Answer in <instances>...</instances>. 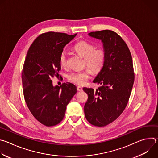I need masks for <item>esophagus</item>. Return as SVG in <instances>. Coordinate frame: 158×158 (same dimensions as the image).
I'll return each mask as SVG.
<instances>
[{
	"mask_svg": "<svg viewBox=\"0 0 158 158\" xmlns=\"http://www.w3.org/2000/svg\"><path fill=\"white\" fill-rule=\"evenodd\" d=\"M77 89L78 91H82V88L81 86H77Z\"/></svg>",
	"mask_w": 158,
	"mask_h": 158,
	"instance_id": "1",
	"label": "esophagus"
}]
</instances>
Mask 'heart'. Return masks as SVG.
<instances>
[{"mask_svg": "<svg viewBox=\"0 0 158 158\" xmlns=\"http://www.w3.org/2000/svg\"><path fill=\"white\" fill-rule=\"evenodd\" d=\"M73 49L77 54L84 57V65L89 67L93 73H98L102 69L106 59V52L102 48H95L91 43L81 40L74 45ZM59 63L62 67L67 64V54L64 51L60 54ZM89 69L85 68L82 71L71 72L67 75V79L75 84L84 85L87 82L91 74V70Z\"/></svg>", "mask_w": 158, "mask_h": 158, "instance_id": "b5f03b06", "label": "heart"}]
</instances>
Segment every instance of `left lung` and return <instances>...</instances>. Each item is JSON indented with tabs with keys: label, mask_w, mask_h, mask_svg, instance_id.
Wrapping results in <instances>:
<instances>
[{
	"label": "left lung",
	"mask_w": 158,
	"mask_h": 158,
	"mask_svg": "<svg viewBox=\"0 0 158 158\" xmlns=\"http://www.w3.org/2000/svg\"><path fill=\"white\" fill-rule=\"evenodd\" d=\"M89 35L102 40L106 59L93 81L101 86L96 90L83 88L88 95L84 114L90 124L104 127L115 121L127 104L134 81L132 59L126 43L116 32L103 30Z\"/></svg>",
	"instance_id": "left-lung-1"
}]
</instances>
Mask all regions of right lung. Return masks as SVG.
<instances>
[{
	"instance_id": "add662e5",
	"label": "right lung",
	"mask_w": 158,
	"mask_h": 158,
	"mask_svg": "<svg viewBox=\"0 0 158 158\" xmlns=\"http://www.w3.org/2000/svg\"><path fill=\"white\" fill-rule=\"evenodd\" d=\"M76 34H41L27 51L22 73L24 96L33 116L44 126H54L62 121L67 105L77 93L73 84L54 87L51 79L60 70V53Z\"/></svg>"
}]
</instances>
